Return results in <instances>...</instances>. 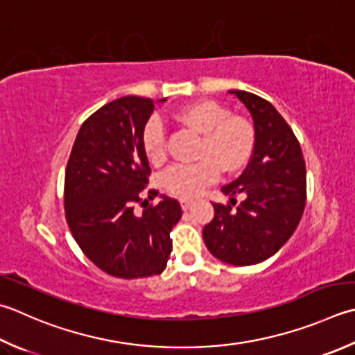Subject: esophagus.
Listing matches in <instances>:
<instances>
[{"label":"esophagus","instance_id":"34e87169","mask_svg":"<svg viewBox=\"0 0 355 355\" xmlns=\"http://www.w3.org/2000/svg\"><path fill=\"white\" fill-rule=\"evenodd\" d=\"M180 205H182V209H183V211H187V209H189V207L192 206V200L182 198V200H180Z\"/></svg>","mask_w":355,"mask_h":355}]
</instances>
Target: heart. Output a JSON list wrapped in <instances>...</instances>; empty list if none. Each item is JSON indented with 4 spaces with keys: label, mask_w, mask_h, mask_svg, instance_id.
<instances>
[{
    "label": "heart",
    "mask_w": 355,
    "mask_h": 355,
    "mask_svg": "<svg viewBox=\"0 0 355 355\" xmlns=\"http://www.w3.org/2000/svg\"><path fill=\"white\" fill-rule=\"evenodd\" d=\"M178 121L203 134L200 162L173 164L162 175V184L172 196L192 198L218 178L221 169L234 172L245 166L254 148L251 128L240 120H231L229 112L215 101H197L180 110ZM144 154L152 163L166 157V132L159 118L146 123L141 135Z\"/></svg>",
    "instance_id": "heart-1"
}]
</instances>
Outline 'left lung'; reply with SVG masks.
<instances>
[{
    "instance_id": "obj_1",
    "label": "left lung",
    "mask_w": 355,
    "mask_h": 355,
    "mask_svg": "<svg viewBox=\"0 0 355 355\" xmlns=\"http://www.w3.org/2000/svg\"><path fill=\"white\" fill-rule=\"evenodd\" d=\"M249 110L254 121V152L246 169L221 192L235 203H212L214 218L203 227L209 252L234 266L257 265L272 257L300 223L306 200V166L293 129L261 96L229 90Z\"/></svg>"
}]
</instances>
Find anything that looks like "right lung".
I'll return each instance as SVG.
<instances>
[{
	"instance_id": "right-lung-1",
	"label": "right lung",
	"mask_w": 355,
	"mask_h": 355,
	"mask_svg": "<svg viewBox=\"0 0 355 355\" xmlns=\"http://www.w3.org/2000/svg\"><path fill=\"white\" fill-rule=\"evenodd\" d=\"M154 106L140 96L104 104L83 123L66 168L69 229L87 259L118 279L162 274L171 231L182 218L180 203L168 196L141 215L134 211L150 173L141 135Z\"/></svg>"
}]
</instances>
